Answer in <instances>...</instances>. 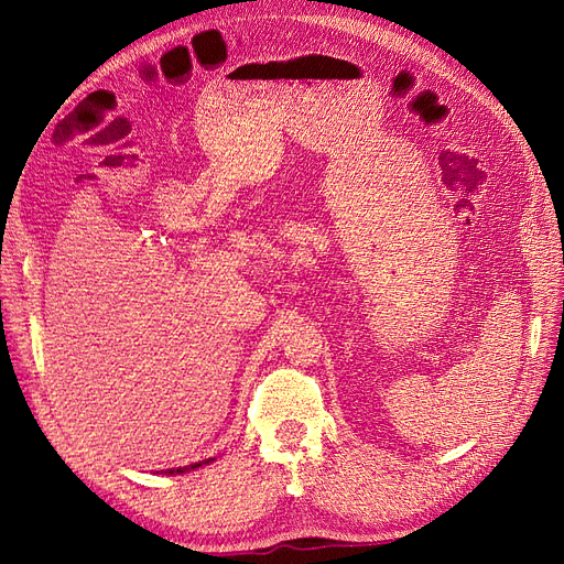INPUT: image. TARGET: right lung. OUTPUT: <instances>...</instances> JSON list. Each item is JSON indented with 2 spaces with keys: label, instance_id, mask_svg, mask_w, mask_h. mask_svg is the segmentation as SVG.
<instances>
[{
  "label": "right lung",
  "instance_id": "right-lung-1",
  "mask_svg": "<svg viewBox=\"0 0 564 564\" xmlns=\"http://www.w3.org/2000/svg\"><path fill=\"white\" fill-rule=\"evenodd\" d=\"M218 452L216 454H207V456H199V458H193V460H185V464H178V466H169V468H158V473H164V475H178V473H187V470H195V468H202L212 464V460H216Z\"/></svg>",
  "mask_w": 564,
  "mask_h": 564
}]
</instances>
